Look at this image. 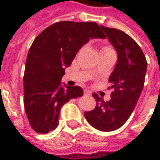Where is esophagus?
I'll return each instance as SVG.
<instances>
[{
	"label": "esophagus",
	"mask_w": 160,
	"mask_h": 160,
	"mask_svg": "<svg viewBox=\"0 0 160 160\" xmlns=\"http://www.w3.org/2000/svg\"><path fill=\"white\" fill-rule=\"evenodd\" d=\"M92 92L89 90H84V95L85 96H90Z\"/></svg>",
	"instance_id": "34e87169"
}]
</instances>
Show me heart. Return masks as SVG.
<instances>
[{"label": "heart", "mask_w": 160, "mask_h": 160, "mask_svg": "<svg viewBox=\"0 0 160 160\" xmlns=\"http://www.w3.org/2000/svg\"><path fill=\"white\" fill-rule=\"evenodd\" d=\"M101 51H113V49H111L110 46H104V47L101 49ZM93 72H95V71H93Z\"/></svg>", "instance_id": "b5f03b06"}]
</instances>
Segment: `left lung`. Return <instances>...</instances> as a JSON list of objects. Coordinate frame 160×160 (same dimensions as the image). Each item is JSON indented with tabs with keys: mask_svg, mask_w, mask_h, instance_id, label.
<instances>
[{
	"mask_svg": "<svg viewBox=\"0 0 160 160\" xmlns=\"http://www.w3.org/2000/svg\"><path fill=\"white\" fill-rule=\"evenodd\" d=\"M101 28L118 53V62L109 78L114 92L107 102L92 94L97 105L85 112V118L95 128L110 132L122 127L134 111L144 87L148 62L141 47L131 37L115 28Z\"/></svg>",
	"mask_w": 160,
	"mask_h": 160,
	"instance_id": "left-lung-1",
	"label": "left lung"
}]
</instances>
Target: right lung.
I'll use <instances>...</instances> for the list:
<instances>
[{"label": "right lung", "instance_id": "add662e5", "mask_svg": "<svg viewBox=\"0 0 160 160\" xmlns=\"http://www.w3.org/2000/svg\"><path fill=\"white\" fill-rule=\"evenodd\" d=\"M92 38H105L97 23L62 21L47 27L33 41L23 80L24 105L38 133L56 129L62 107L83 96L81 87L62 86L61 80L78 51Z\"/></svg>", "mask_w": 160, "mask_h": 160}]
</instances>
